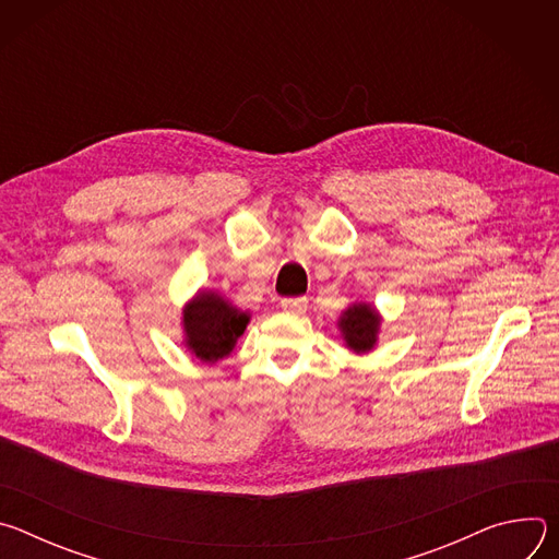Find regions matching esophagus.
<instances>
[{
	"label": "esophagus",
	"mask_w": 559,
	"mask_h": 559,
	"mask_svg": "<svg viewBox=\"0 0 559 559\" xmlns=\"http://www.w3.org/2000/svg\"><path fill=\"white\" fill-rule=\"evenodd\" d=\"M281 307L289 313H305L307 311V298L305 296H296V298H283Z\"/></svg>",
	"instance_id": "obj_1"
}]
</instances>
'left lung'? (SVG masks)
Here are the masks:
<instances>
[{
	"label": "left lung",
	"instance_id": "1",
	"mask_svg": "<svg viewBox=\"0 0 559 559\" xmlns=\"http://www.w3.org/2000/svg\"><path fill=\"white\" fill-rule=\"evenodd\" d=\"M338 330L345 345L356 354H367L378 343L380 316L369 302H354L338 318Z\"/></svg>",
	"mask_w": 559,
	"mask_h": 559
}]
</instances>
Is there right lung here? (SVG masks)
<instances>
[{"mask_svg": "<svg viewBox=\"0 0 559 559\" xmlns=\"http://www.w3.org/2000/svg\"><path fill=\"white\" fill-rule=\"evenodd\" d=\"M250 323V313L236 309L216 292H199L183 307L186 347L203 362L225 358L236 341L243 336Z\"/></svg>", "mask_w": 559, "mask_h": 559, "instance_id": "right-lung-1", "label": "right lung"}]
</instances>
